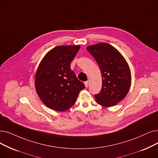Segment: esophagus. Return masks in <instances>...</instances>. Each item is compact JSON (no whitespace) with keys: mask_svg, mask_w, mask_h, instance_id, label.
Wrapping results in <instances>:
<instances>
[{"mask_svg":"<svg viewBox=\"0 0 158 158\" xmlns=\"http://www.w3.org/2000/svg\"><path fill=\"white\" fill-rule=\"evenodd\" d=\"M85 85L86 87H88V81H85Z\"/></svg>","mask_w":158,"mask_h":158,"instance_id":"34e87169","label":"esophagus"}]
</instances>
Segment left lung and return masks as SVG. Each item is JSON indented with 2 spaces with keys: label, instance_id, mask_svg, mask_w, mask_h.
I'll use <instances>...</instances> for the list:
<instances>
[{
  "label": "left lung",
  "instance_id": "1",
  "mask_svg": "<svg viewBox=\"0 0 158 158\" xmlns=\"http://www.w3.org/2000/svg\"><path fill=\"white\" fill-rule=\"evenodd\" d=\"M87 50L99 64L102 75V88L95 95L100 105H117L127 95L131 85V72L126 59L112 45L100 43L88 46Z\"/></svg>",
  "mask_w": 158,
  "mask_h": 158
}]
</instances>
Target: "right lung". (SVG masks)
<instances>
[{"label": "right lung", "mask_w": 158, "mask_h": 158, "mask_svg": "<svg viewBox=\"0 0 158 158\" xmlns=\"http://www.w3.org/2000/svg\"><path fill=\"white\" fill-rule=\"evenodd\" d=\"M79 48V45L55 47L45 55L37 68L36 92L43 103L53 110L69 109L85 87L70 68Z\"/></svg>", "instance_id": "right-lung-1"}]
</instances>
